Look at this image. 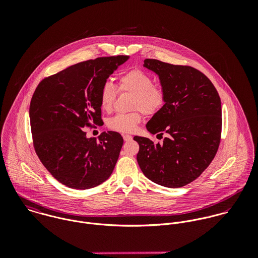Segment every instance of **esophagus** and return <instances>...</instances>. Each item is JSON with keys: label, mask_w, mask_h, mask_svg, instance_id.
<instances>
[{"label": "esophagus", "mask_w": 258, "mask_h": 258, "mask_svg": "<svg viewBox=\"0 0 258 258\" xmlns=\"http://www.w3.org/2000/svg\"><path fill=\"white\" fill-rule=\"evenodd\" d=\"M123 139H124V141H130V140H132V136L129 134H124Z\"/></svg>", "instance_id": "1"}]
</instances>
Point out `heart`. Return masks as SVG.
<instances>
[{
    "mask_svg": "<svg viewBox=\"0 0 258 258\" xmlns=\"http://www.w3.org/2000/svg\"><path fill=\"white\" fill-rule=\"evenodd\" d=\"M119 90L132 94L129 113H119L108 120V127L117 132H133L142 121L141 110L145 114H154L160 110L165 102V93L157 85H153L150 75L140 70H132L119 78ZM116 88L110 82H105L100 90V106L110 112L116 98ZM140 110L138 111V109Z\"/></svg>",
    "mask_w": 258,
    "mask_h": 258,
    "instance_id": "obj_1",
    "label": "heart"
}]
</instances>
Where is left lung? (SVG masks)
<instances>
[{"label": "left lung", "mask_w": 258, "mask_h": 258, "mask_svg": "<svg viewBox=\"0 0 258 258\" xmlns=\"http://www.w3.org/2000/svg\"><path fill=\"white\" fill-rule=\"evenodd\" d=\"M144 68L158 75L165 104L148 121L163 143L135 136L137 162L149 180L167 187L195 181L209 167L220 146L221 103L212 81L198 70L146 58Z\"/></svg>", "instance_id": "1"}]
</instances>
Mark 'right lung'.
Masks as SVG:
<instances>
[{
    "label": "right lung",
    "instance_id": "obj_1",
    "mask_svg": "<svg viewBox=\"0 0 258 258\" xmlns=\"http://www.w3.org/2000/svg\"><path fill=\"white\" fill-rule=\"evenodd\" d=\"M128 55L98 57L74 64L39 82L32 97L30 120L39 160L59 183L87 189L112 174L123 145L114 131L98 141L83 129L103 124L100 90Z\"/></svg>",
    "mask_w": 258,
    "mask_h": 258
}]
</instances>
